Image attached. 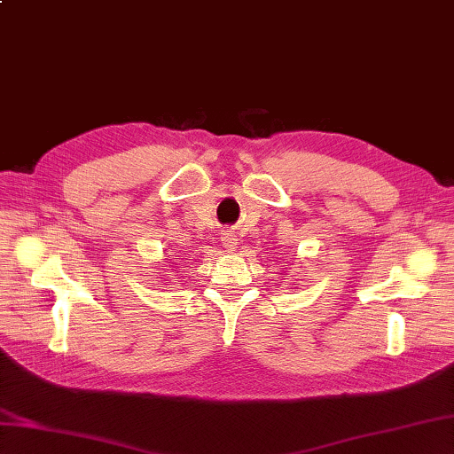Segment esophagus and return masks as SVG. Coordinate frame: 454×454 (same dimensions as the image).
I'll use <instances>...</instances> for the list:
<instances>
[{
    "label": "esophagus",
    "instance_id": "esophagus-1",
    "mask_svg": "<svg viewBox=\"0 0 454 454\" xmlns=\"http://www.w3.org/2000/svg\"><path fill=\"white\" fill-rule=\"evenodd\" d=\"M235 240H237V239H235L233 235H229V233H227V235L223 237V247H225L227 250H233V248H235V245H237Z\"/></svg>",
    "mask_w": 454,
    "mask_h": 454
}]
</instances>
